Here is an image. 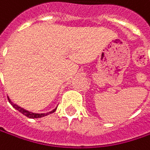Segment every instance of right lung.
Instances as JSON below:
<instances>
[{
    "label": "right lung",
    "instance_id": "obj_1",
    "mask_svg": "<svg viewBox=\"0 0 150 150\" xmlns=\"http://www.w3.org/2000/svg\"><path fill=\"white\" fill-rule=\"evenodd\" d=\"M8 101L10 102V104L12 105V106L15 108V109H16L18 112H20L21 113H23L24 116H26V117H28V118H30V119H38V118H42V117H44V116H46V115H48V114H50V113H52V112H54L55 111H56V109H54L53 111H52V112H48V113H33V112H28V111H26V110H24V109H23V108H21L20 106H18V105H15V104H13L10 100H9V98H8Z\"/></svg>",
    "mask_w": 150,
    "mask_h": 150
}]
</instances>
